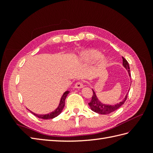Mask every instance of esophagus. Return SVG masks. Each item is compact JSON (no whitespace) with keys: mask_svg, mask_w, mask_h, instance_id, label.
Wrapping results in <instances>:
<instances>
[{"mask_svg":"<svg viewBox=\"0 0 153 153\" xmlns=\"http://www.w3.org/2000/svg\"><path fill=\"white\" fill-rule=\"evenodd\" d=\"M83 87V84L81 82H77L75 85V88L76 89H82Z\"/></svg>","mask_w":153,"mask_h":153,"instance_id":"34e87169","label":"esophagus"}]
</instances>
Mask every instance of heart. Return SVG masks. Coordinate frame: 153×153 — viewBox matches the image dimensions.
Segmentation results:
<instances>
[{
    "mask_svg": "<svg viewBox=\"0 0 153 153\" xmlns=\"http://www.w3.org/2000/svg\"><path fill=\"white\" fill-rule=\"evenodd\" d=\"M102 56L101 52L98 50L87 49L79 53L78 58L77 60V64L79 66H82L84 64H89L95 62L99 58ZM109 63V58L107 56H102L100 60V65L102 67H106L108 66Z\"/></svg>",
    "mask_w": 153,
    "mask_h": 153,
    "instance_id": "1",
    "label": "heart"
}]
</instances>
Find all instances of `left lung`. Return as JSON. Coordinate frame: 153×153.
Returning <instances> with one entry per match:
<instances>
[{
  "mask_svg": "<svg viewBox=\"0 0 153 153\" xmlns=\"http://www.w3.org/2000/svg\"><path fill=\"white\" fill-rule=\"evenodd\" d=\"M122 58H123V66L126 68V70L128 71L129 77H131L130 69H129V66L128 61H127L123 57H122ZM92 90L93 92V95L92 97L91 100V101L88 103V105L90 107V108L91 109L93 112L98 113V114H103V115L108 114H110L114 111H115V110L118 109L122 105H123L127 99V97H128V92L129 91V89L128 93H126V95L125 96L124 98L123 99L122 101H120L118 103L114 104V105H109V104H104L101 101H100L98 97H97V94H96L95 91H94L93 89H92Z\"/></svg>",
  "mask_w": 153,
  "mask_h": 153,
  "instance_id": "8db88e82",
  "label": "left lung"
}]
</instances>
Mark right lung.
Returning <instances> with one entry per match:
<instances>
[{
	"label": "right lung",
	"mask_w": 153,
	"mask_h": 153,
	"mask_svg": "<svg viewBox=\"0 0 153 153\" xmlns=\"http://www.w3.org/2000/svg\"><path fill=\"white\" fill-rule=\"evenodd\" d=\"M69 93H70V91H67L64 92L63 93V95H62V96L61 99H60L59 104H58V107L54 110H53V112H49L48 114H35L33 112H31V110H30L29 109H28V110H30V112L33 114V115H35V116H37V117H38V118H39L41 119H44V120L53 119V118H55V117L58 116L62 112V110L65 106V100H66L68 94Z\"/></svg>",
	"instance_id": "add662e5"
}]
</instances>
